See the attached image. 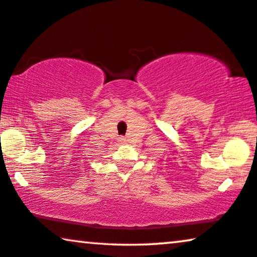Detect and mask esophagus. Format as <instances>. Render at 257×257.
<instances>
[{"label":"esophagus","instance_id":"34e87169","mask_svg":"<svg viewBox=\"0 0 257 257\" xmlns=\"http://www.w3.org/2000/svg\"><path fill=\"white\" fill-rule=\"evenodd\" d=\"M119 140H120V143H121V144H122V143H125V139H124V138H120Z\"/></svg>","mask_w":257,"mask_h":257}]
</instances>
